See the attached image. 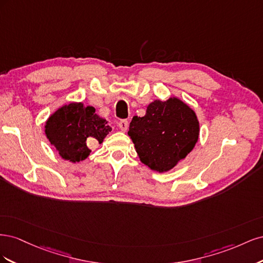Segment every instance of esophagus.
I'll return each mask as SVG.
<instances>
[{
	"instance_id": "34e87169",
	"label": "esophagus",
	"mask_w": 263,
	"mask_h": 263,
	"mask_svg": "<svg viewBox=\"0 0 263 263\" xmlns=\"http://www.w3.org/2000/svg\"><path fill=\"white\" fill-rule=\"evenodd\" d=\"M118 127L121 128L123 132H126L127 129H128V126H129V123L128 121H126V119H122V121L118 122Z\"/></svg>"
}]
</instances>
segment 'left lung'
Wrapping results in <instances>:
<instances>
[{
  "label": "left lung",
  "mask_w": 263,
  "mask_h": 263,
  "mask_svg": "<svg viewBox=\"0 0 263 263\" xmlns=\"http://www.w3.org/2000/svg\"><path fill=\"white\" fill-rule=\"evenodd\" d=\"M200 125L192 108L177 98L150 103L144 117L134 116L128 135L151 170H171L194 148Z\"/></svg>",
  "instance_id": "obj_1"
}]
</instances>
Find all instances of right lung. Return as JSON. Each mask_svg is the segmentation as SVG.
Listing matches in <instances>:
<instances>
[{
    "label": "right lung",
    "instance_id": "add662e5",
    "mask_svg": "<svg viewBox=\"0 0 263 263\" xmlns=\"http://www.w3.org/2000/svg\"><path fill=\"white\" fill-rule=\"evenodd\" d=\"M110 130L106 119L95 114L93 106L70 103L48 118L45 133L65 160L79 162L91 153L87 141L97 139L101 144Z\"/></svg>",
    "mask_w": 263,
    "mask_h": 263
}]
</instances>
